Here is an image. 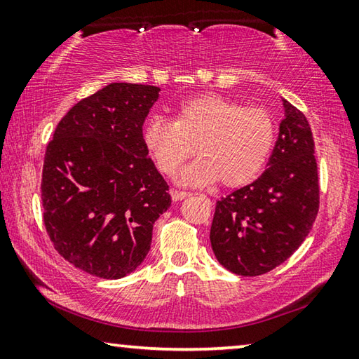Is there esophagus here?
<instances>
[{
    "instance_id": "34e87169",
    "label": "esophagus",
    "mask_w": 359,
    "mask_h": 359,
    "mask_svg": "<svg viewBox=\"0 0 359 359\" xmlns=\"http://www.w3.org/2000/svg\"><path fill=\"white\" fill-rule=\"evenodd\" d=\"M171 196L174 201H182V199H185L187 196H190V193L188 191H180V190H171Z\"/></svg>"
}]
</instances>
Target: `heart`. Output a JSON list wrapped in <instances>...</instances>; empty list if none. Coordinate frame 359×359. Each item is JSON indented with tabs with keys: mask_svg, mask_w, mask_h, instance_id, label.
<instances>
[{
	"mask_svg": "<svg viewBox=\"0 0 359 359\" xmlns=\"http://www.w3.org/2000/svg\"><path fill=\"white\" fill-rule=\"evenodd\" d=\"M142 137L156 168L168 175L198 149L199 156L179 172L180 184L203 187L222 180L224 187L234 188L263 171L276 126L263 107L208 93L182 101L174 121L161 115L150 117Z\"/></svg>",
	"mask_w": 359,
	"mask_h": 359,
	"instance_id": "1",
	"label": "heart"
}]
</instances>
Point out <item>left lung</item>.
<instances>
[{
  "label": "left lung",
  "instance_id": "1",
  "mask_svg": "<svg viewBox=\"0 0 359 359\" xmlns=\"http://www.w3.org/2000/svg\"><path fill=\"white\" fill-rule=\"evenodd\" d=\"M285 117L266 171L217 203L210 244L224 269L266 274L307 238L320 204L315 144L299 109L282 98Z\"/></svg>",
  "mask_w": 359,
  "mask_h": 359
}]
</instances>
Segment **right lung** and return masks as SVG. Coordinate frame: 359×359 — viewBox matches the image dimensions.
Returning <instances> with one entry per match:
<instances>
[{
    "instance_id": "1",
    "label": "right lung",
    "mask_w": 359,
    "mask_h": 359,
    "mask_svg": "<svg viewBox=\"0 0 359 359\" xmlns=\"http://www.w3.org/2000/svg\"><path fill=\"white\" fill-rule=\"evenodd\" d=\"M160 88L114 82L60 121L42 168L47 234L72 266L100 278L131 274L147 257L169 187L144 145Z\"/></svg>"
}]
</instances>
